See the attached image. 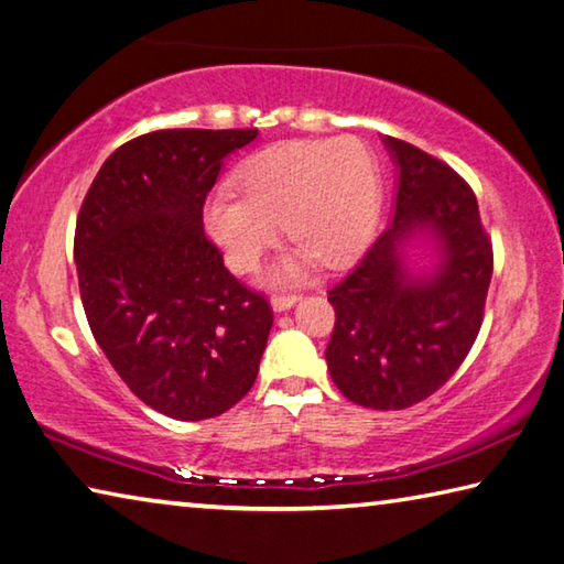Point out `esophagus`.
<instances>
[{
  "label": "esophagus",
  "instance_id": "esophagus-1",
  "mask_svg": "<svg viewBox=\"0 0 564 564\" xmlns=\"http://www.w3.org/2000/svg\"><path fill=\"white\" fill-rule=\"evenodd\" d=\"M300 302V294L297 292H276V294H272V307L276 310V312H284V310H290V307H294V304Z\"/></svg>",
  "mask_w": 564,
  "mask_h": 564
}]
</instances>
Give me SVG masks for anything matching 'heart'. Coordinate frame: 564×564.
Returning a JSON list of instances; mask_svg holds the SVG:
<instances>
[{"mask_svg": "<svg viewBox=\"0 0 564 564\" xmlns=\"http://www.w3.org/2000/svg\"><path fill=\"white\" fill-rule=\"evenodd\" d=\"M237 187L207 197L203 220L227 264L250 272L284 223L300 250L276 280H300L304 267L349 264L369 245L379 220L377 161L359 138L292 141L254 155L237 173Z\"/></svg>", "mask_w": 564, "mask_h": 564, "instance_id": "heart-1", "label": "heart"}]
</instances>
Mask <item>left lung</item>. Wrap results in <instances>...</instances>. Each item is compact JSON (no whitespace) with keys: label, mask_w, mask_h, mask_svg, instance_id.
<instances>
[{"label":"left lung","mask_w":564,"mask_h":564,"mask_svg":"<svg viewBox=\"0 0 564 564\" xmlns=\"http://www.w3.org/2000/svg\"><path fill=\"white\" fill-rule=\"evenodd\" d=\"M399 165L393 220L357 267L329 290L337 314L327 367L364 409L401 411L438 391L476 341L492 274V245L470 185L438 158L383 138ZM426 231L436 273L413 278L400 245Z\"/></svg>","instance_id":"obj_1"}]
</instances>
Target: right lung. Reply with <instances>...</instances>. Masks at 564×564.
I'll return each instance as SVG.
<instances>
[{"label": "right lung", "instance_id": "obj_1", "mask_svg": "<svg viewBox=\"0 0 564 564\" xmlns=\"http://www.w3.org/2000/svg\"><path fill=\"white\" fill-rule=\"evenodd\" d=\"M257 128H167L106 158L76 217L74 257L94 339L145 406L177 421L232 409L272 329L264 294L223 264L203 205Z\"/></svg>", "mask_w": 564, "mask_h": 564}]
</instances>
